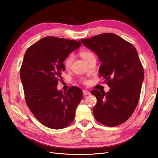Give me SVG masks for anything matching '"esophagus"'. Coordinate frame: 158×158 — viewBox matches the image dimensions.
I'll return each mask as SVG.
<instances>
[{
  "instance_id": "esophagus-1",
  "label": "esophagus",
  "mask_w": 158,
  "mask_h": 158,
  "mask_svg": "<svg viewBox=\"0 0 158 158\" xmlns=\"http://www.w3.org/2000/svg\"><path fill=\"white\" fill-rule=\"evenodd\" d=\"M83 94H84V95H90L91 94V93H90V92H89L88 90H87V89H84L83 91Z\"/></svg>"
}]
</instances>
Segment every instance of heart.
I'll return each instance as SVG.
<instances>
[{
    "mask_svg": "<svg viewBox=\"0 0 158 158\" xmlns=\"http://www.w3.org/2000/svg\"><path fill=\"white\" fill-rule=\"evenodd\" d=\"M79 55L81 56V58L84 59L87 63H88L89 62L92 60L95 59V56L94 54L90 51H88V50L82 51L80 52ZM73 60H74L73 56L72 55H69L67 56V58L66 59V60L64 61V67L66 69H69L71 67V65H72V64H73ZM82 82L84 84H86L88 82V80L85 78H82Z\"/></svg>",
    "mask_w": 158,
    "mask_h": 158,
    "instance_id": "obj_1",
    "label": "heart"
}]
</instances>
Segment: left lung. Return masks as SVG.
Here are the masks:
<instances>
[{
  "instance_id": "1",
  "label": "left lung",
  "mask_w": 158,
  "mask_h": 158,
  "mask_svg": "<svg viewBox=\"0 0 158 158\" xmlns=\"http://www.w3.org/2000/svg\"><path fill=\"white\" fill-rule=\"evenodd\" d=\"M81 41L97 54L102 64L100 77L110 87L109 92L97 89L94 107L95 118L107 127H116L131 117L140 99L144 70L135 47L118 35L104 33Z\"/></svg>"
}]
</instances>
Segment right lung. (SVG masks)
<instances>
[{
	"instance_id": "obj_1",
	"label": "right lung",
	"mask_w": 158,
	"mask_h": 158,
	"mask_svg": "<svg viewBox=\"0 0 158 158\" xmlns=\"http://www.w3.org/2000/svg\"><path fill=\"white\" fill-rule=\"evenodd\" d=\"M81 45L80 41L49 36L28 48L20 69L25 100L33 115L42 125L61 129L73 121L82 91L72 86L66 92L57 90L65 70L63 62Z\"/></svg>"
}]
</instances>
